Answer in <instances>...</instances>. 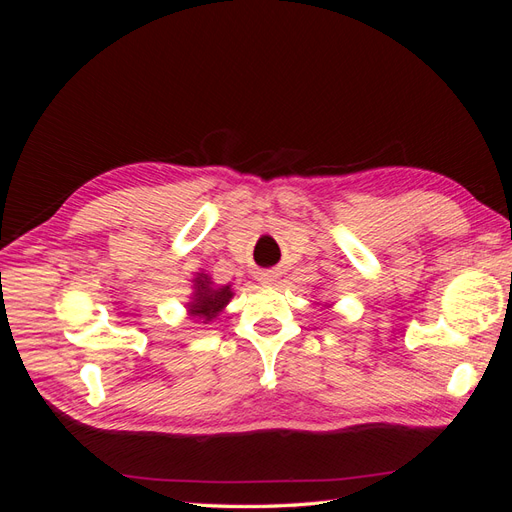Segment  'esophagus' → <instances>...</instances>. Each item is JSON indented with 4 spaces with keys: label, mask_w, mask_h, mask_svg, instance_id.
Instances as JSON below:
<instances>
[{
    "label": "esophagus",
    "mask_w": 512,
    "mask_h": 512,
    "mask_svg": "<svg viewBox=\"0 0 512 512\" xmlns=\"http://www.w3.org/2000/svg\"><path fill=\"white\" fill-rule=\"evenodd\" d=\"M275 277H277V275H275V271H267V273H262V275H260V280L265 282V284H269V282H273V280H275Z\"/></svg>",
    "instance_id": "1"
}]
</instances>
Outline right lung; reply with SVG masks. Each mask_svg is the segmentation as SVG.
<instances>
[{
    "instance_id": "1",
    "label": "right lung",
    "mask_w": 512,
    "mask_h": 512,
    "mask_svg": "<svg viewBox=\"0 0 512 512\" xmlns=\"http://www.w3.org/2000/svg\"><path fill=\"white\" fill-rule=\"evenodd\" d=\"M194 301L190 303V314L203 320H211L222 312V307L230 301L232 292L228 286L224 288H213L207 275L196 277V294Z\"/></svg>"
}]
</instances>
